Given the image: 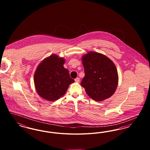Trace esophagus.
<instances>
[{
  "mask_svg": "<svg viewBox=\"0 0 150 150\" xmlns=\"http://www.w3.org/2000/svg\"><path fill=\"white\" fill-rule=\"evenodd\" d=\"M75 82H79L80 81V78H76L75 79Z\"/></svg>",
  "mask_w": 150,
  "mask_h": 150,
  "instance_id": "esophagus-1",
  "label": "esophagus"
}]
</instances>
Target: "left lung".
Wrapping results in <instances>:
<instances>
[{"label": "left lung", "mask_w": 150, "mask_h": 150, "mask_svg": "<svg viewBox=\"0 0 150 150\" xmlns=\"http://www.w3.org/2000/svg\"><path fill=\"white\" fill-rule=\"evenodd\" d=\"M85 72L81 85L86 93L96 101L110 98L118 84V74L113 62L107 56L89 52L82 57Z\"/></svg>", "instance_id": "left-lung-1"}]
</instances>
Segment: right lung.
<instances>
[{"mask_svg": "<svg viewBox=\"0 0 150 150\" xmlns=\"http://www.w3.org/2000/svg\"><path fill=\"white\" fill-rule=\"evenodd\" d=\"M64 58L52 54L38 66L34 81L37 93L43 99L49 101L59 99L74 82L69 70L64 67Z\"/></svg>", "mask_w": 150, "mask_h": 150, "instance_id": "1", "label": "right lung"}]
</instances>
